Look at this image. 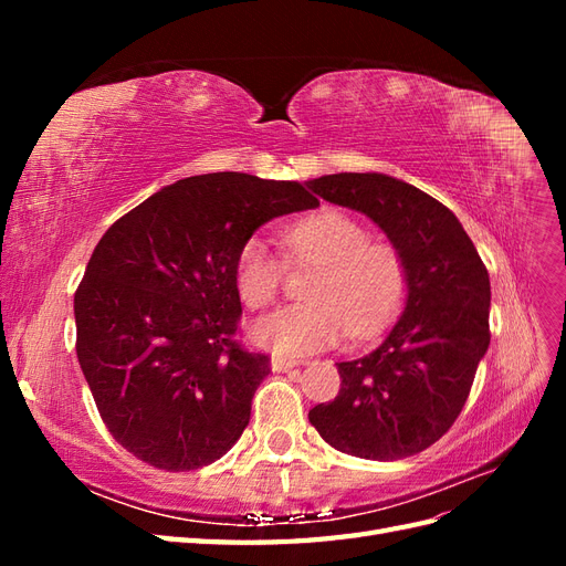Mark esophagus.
Here are the masks:
<instances>
[{"label": "esophagus", "mask_w": 566, "mask_h": 566, "mask_svg": "<svg viewBox=\"0 0 566 566\" xmlns=\"http://www.w3.org/2000/svg\"><path fill=\"white\" fill-rule=\"evenodd\" d=\"M295 366H300V364L293 361V358H283V356H273L271 358V370L273 373H287V370H293Z\"/></svg>", "instance_id": "obj_1"}]
</instances>
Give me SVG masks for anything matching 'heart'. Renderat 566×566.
I'll use <instances>...</instances> for the list:
<instances>
[{
  "label": "heart",
  "instance_id": "obj_1",
  "mask_svg": "<svg viewBox=\"0 0 566 566\" xmlns=\"http://www.w3.org/2000/svg\"><path fill=\"white\" fill-rule=\"evenodd\" d=\"M290 262L316 264L306 287L310 302L285 306L252 325L256 345L283 356L328 349L349 331L356 337L380 333L401 312L408 293L403 254L385 241H370L352 214L325 208L295 219L281 231ZM283 264L262 238L238 248L233 279L250 310H264L281 290Z\"/></svg>",
  "mask_w": 566,
  "mask_h": 566
}]
</instances>
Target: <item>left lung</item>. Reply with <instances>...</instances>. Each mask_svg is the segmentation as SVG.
I'll return each instance as SVG.
<instances>
[{
  "label": "left lung",
  "instance_id": "1",
  "mask_svg": "<svg viewBox=\"0 0 566 566\" xmlns=\"http://www.w3.org/2000/svg\"><path fill=\"white\" fill-rule=\"evenodd\" d=\"M306 186L370 217L408 269L401 318L378 349L337 364V397L314 406L310 422L342 453L416 455L451 430L489 349V271L458 217L416 186L378 172H339Z\"/></svg>",
  "mask_w": 566,
  "mask_h": 566
}]
</instances>
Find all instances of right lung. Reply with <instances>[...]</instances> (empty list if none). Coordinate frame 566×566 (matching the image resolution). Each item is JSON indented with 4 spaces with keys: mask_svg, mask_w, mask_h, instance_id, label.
I'll return each mask as SVG.
<instances>
[{
    "mask_svg": "<svg viewBox=\"0 0 566 566\" xmlns=\"http://www.w3.org/2000/svg\"><path fill=\"white\" fill-rule=\"evenodd\" d=\"M316 205L297 181L214 172L160 188L104 233L75 293V349L119 447L186 472L241 439L271 364L233 337L235 254L269 219Z\"/></svg>",
    "mask_w": 566,
    "mask_h": 566,
    "instance_id": "1",
    "label": "right lung"
}]
</instances>
